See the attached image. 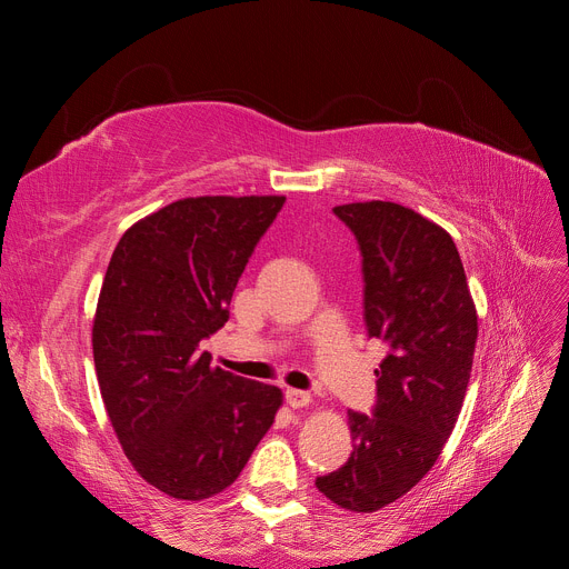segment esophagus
I'll return each instance as SVG.
<instances>
[{"label":"esophagus","instance_id":"1","mask_svg":"<svg viewBox=\"0 0 569 569\" xmlns=\"http://www.w3.org/2000/svg\"><path fill=\"white\" fill-rule=\"evenodd\" d=\"M284 399L291 408H306L308 403L313 401V396L308 391H301V389H287L284 391Z\"/></svg>","mask_w":569,"mask_h":569}]
</instances>
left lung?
<instances>
[{
  "label": "left lung",
  "instance_id": "left-lung-1",
  "mask_svg": "<svg viewBox=\"0 0 569 569\" xmlns=\"http://www.w3.org/2000/svg\"><path fill=\"white\" fill-rule=\"evenodd\" d=\"M363 256L368 337L385 341L372 416L349 410L351 458L316 479L343 510L375 512L432 470L468 391L477 311L451 234L391 201L335 206Z\"/></svg>",
  "mask_w": 569,
  "mask_h": 569
}]
</instances>
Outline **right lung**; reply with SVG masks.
<instances>
[{
  "mask_svg": "<svg viewBox=\"0 0 569 569\" xmlns=\"http://www.w3.org/2000/svg\"><path fill=\"white\" fill-rule=\"evenodd\" d=\"M284 197L168 203L120 237L99 291L94 370L116 437L151 487L201 501L228 489L274 422L282 391L199 351Z\"/></svg>",
  "mask_w": 569,
  "mask_h": 569,
  "instance_id": "1",
  "label": "right lung"
}]
</instances>
